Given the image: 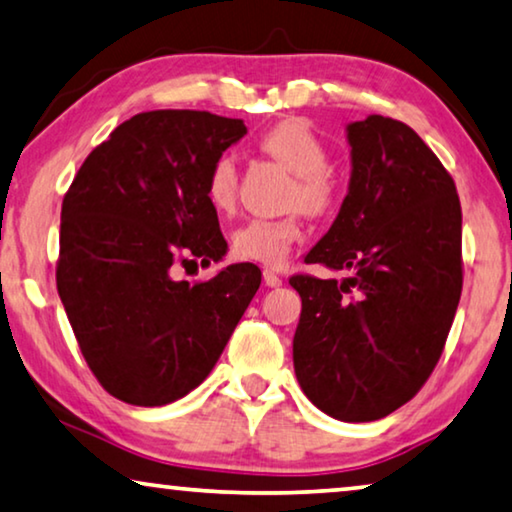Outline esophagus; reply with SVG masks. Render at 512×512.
<instances>
[{
  "label": "esophagus",
  "mask_w": 512,
  "mask_h": 512,
  "mask_svg": "<svg viewBox=\"0 0 512 512\" xmlns=\"http://www.w3.org/2000/svg\"><path fill=\"white\" fill-rule=\"evenodd\" d=\"M264 282H266V285H269V287H280V285H282V278H280V273L266 269V271H264Z\"/></svg>",
  "instance_id": "esophagus-1"
}]
</instances>
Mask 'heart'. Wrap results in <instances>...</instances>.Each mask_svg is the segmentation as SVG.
Masks as SVG:
<instances>
[{"mask_svg":"<svg viewBox=\"0 0 512 512\" xmlns=\"http://www.w3.org/2000/svg\"><path fill=\"white\" fill-rule=\"evenodd\" d=\"M266 154H271L296 181L289 193V207H301L308 213H324L335 202V181L329 165V149L303 119H282L266 128L259 137ZM236 160L232 154H220L211 160L204 195L216 211H232L236 202ZM303 239L299 216L253 218L234 232V250L243 259L269 266L285 262L296 241Z\"/></svg>","mask_w":512,"mask_h":512,"instance_id":"1","label":"heart"}]
</instances>
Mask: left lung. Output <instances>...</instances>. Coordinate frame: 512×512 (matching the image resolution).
<instances>
[{"label":"left lung","instance_id":"1","mask_svg":"<svg viewBox=\"0 0 512 512\" xmlns=\"http://www.w3.org/2000/svg\"><path fill=\"white\" fill-rule=\"evenodd\" d=\"M347 197L308 264L352 278L289 280L301 296L294 372L338 421L368 423L418 393L462 292V209L451 174L407 124H347Z\"/></svg>","mask_w":512,"mask_h":512}]
</instances>
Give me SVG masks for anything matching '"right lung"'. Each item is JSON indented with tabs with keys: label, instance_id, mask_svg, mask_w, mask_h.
I'll use <instances>...</instances> for the list:
<instances>
[{
	"label": "right lung",
	"instance_id": "add662e5",
	"mask_svg": "<svg viewBox=\"0 0 512 512\" xmlns=\"http://www.w3.org/2000/svg\"><path fill=\"white\" fill-rule=\"evenodd\" d=\"M246 133L211 112L135 114L68 188L57 292L91 372L121 402L163 407L200 386L259 289L255 264L200 285L172 278L177 262L227 255L204 179Z\"/></svg>",
	"mask_w": 512,
	"mask_h": 512
}]
</instances>
